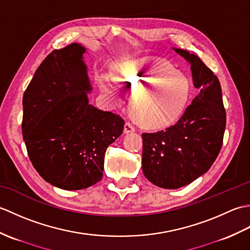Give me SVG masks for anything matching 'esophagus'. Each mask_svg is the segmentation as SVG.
<instances>
[{
	"label": "esophagus",
	"mask_w": 250,
	"mask_h": 250,
	"mask_svg": "<svg viewBox=\"0 0 250 250\" xmlns=\"http://www.w3.org/2000/svg\"><path fill=\"white\" fill-rule=\"evenodd\" d=\"M134 131H135L134 126L132 125L130 122H125V126H124V132H125V133H130V132H134Z\"/></svg>",
	"instance_id": "obj_1"
}]
</instances>
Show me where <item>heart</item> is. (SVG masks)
<instances>
[{
  "instance_id": "heart-1",
  "label": "heart",
  "mask_w": 250,
  "mask_h": 250,
  "mask_svg": "<svg viewBox=\"0 0 250 250\" xmlns=\"http://www.w3.org/2000/svg\"><path fill=\"white\" fill-rule=\"evenodd\" d=\"M113 79L120 87L133 90L131 115L147 129H161L176 121L190 92L187 78L166 61L125 62L115 68ZM102 87L110 95H117L107 82Z\"/></svg>"
}]
</instances>
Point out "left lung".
<instances>
[{
  "instance_id": "1",
  "label": "left lung",
  "mask_w": 250,
  "mask_h": 250,
  "mask_svg": "<svg viewBox=\"0 0 250 250\" xmlns=\"http://www.w3.org/2000/svg\"><path fill=\"white\" fill-rule=\"evenodd\" d=\"M175 51L190 63L200 93L176 124L142 134L143 173L164 189L189 185L208 171L221 149L227 121L218 77L199 57L179 48Z\"/></svg>"
}]
</instances>
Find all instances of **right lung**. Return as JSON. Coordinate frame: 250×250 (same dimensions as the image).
<instances>
[{
    "label": "right lung",
    "instance_id": "add662e5",
    "mask_svg": "<svg viewBox=\"0 0 250 250\" xmlns=\"http://www.w3.org/2000/svg\"><path fill=\"white\" fill-rule=\"evenodd\" d=\"M84 51L76 43L51 51L22 99L30 160L42 178L64 190L86 189L102 179L105 151L125 125L119 115L89 104Z\"/></svg>",
    "mask_w": 250,
    "mask_h": 250
}]
</instances>
